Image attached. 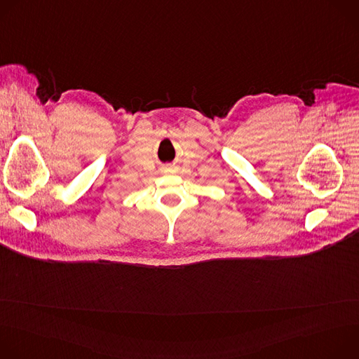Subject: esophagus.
Returning a JSON list of instances; mask_svg holds the SVG:
<instances>
[{
    "mask_svg": "<svg viewBox=\"0 0 359 359\" xmlns=\"http://www.w3.org/2000/svg\"><path fill=\"white\" fill-rule=\"evenodd\" d=\"M168 170H169V172H170V169H168Z\"/></svg>",
    "mask_w": 359,
    "mask_h": 359,
    "instance_id": "34e87169",
    "label": "esophagus"
}]
</instances>
